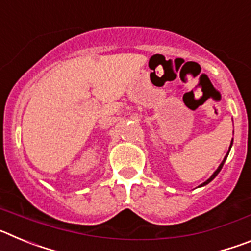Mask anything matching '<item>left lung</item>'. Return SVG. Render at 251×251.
I'll use <instances>...</instances> for the list:
<instances>
[{"instance_id":"8db88e82","label":"left lung","mask_w":251,"mask_h":251,"mask_svg":"<svg viewBox=\"0 0 251 251\" xmlns=\"http://www.w3.org/2000/svg\"><path fill=\"white\" fill-rule=\"evenodd\" d=\"M231 145H232V141H231ZM230 147H231V146H230ZM229 151H230V150H229ZM227 156H229V152H227V154H226V156H225V158H224V161L221 162V165L219 166V168H217V170L215 171L214 175H212V176L210 177V178H208L207 181H206V182H203L201 186H205V185H207V183H210V182H211V181H212V179H214L215 177L217 176V174H219V172H220V171H221V168H223V166H224V163H225V161H226V158H227Z\"/></svg>"}]
</instances>
